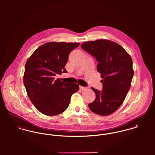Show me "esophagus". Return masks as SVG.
Listing matches in <instances>:
<instances>
[{"mask_svg":"<svg viewBox=\"0 0 155 155\" xmlns=\"http://www.w3.org/2000/svg\"><path fill=\"white\" fill-rule=\"evenodd\" d=\"M79 88H80V89H81V90H83V89H85L87 88L84 87H82V86H79Z\"/></svg>","mask_w":155,"mask_h":155,"instance_id":"obj_1","label":"esophagus"}]
</instances>
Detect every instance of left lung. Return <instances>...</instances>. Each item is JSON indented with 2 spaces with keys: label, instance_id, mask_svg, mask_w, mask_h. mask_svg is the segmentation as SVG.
I'll return each mask as SVG.
<instances>
[{
  "label": "left lung",
  "instance_id": "8db88e82",
  "mask_svg": "<svg viewBox=\"0 0 155 155\" xmlns=\"http://www.w3.org/2000/svg\"><path fill=\"white\" fill-rule=\"evenodd\" d=\"M81 47L97 60V71L103 79L101 91L91 88L96 98L89 108L97 114L109 115L122 105L131 87V57L120 45L108 40L86 42Z\"/></svg>",
  "mask_w": 155,
  "mask_h": 155
}]
</instances>
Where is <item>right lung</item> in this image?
Here are the masks:
<instances>
[{"mask_svg": "<svg viewBox=\"0 0 155 155\" xmlns=\"http://www.w3.org/2000/svg\"><path fill=\"white\" fill-rule=\"evenodd\" d=\"M78 43L48 42L39 46L25 65L24 85L35 107L48 116L62 113L69 105L71 97L79 87L59 78L58 74L67 73L64 67L69 54Z\"/></svg>", "mask_w": 155, "mask_h": 155, "instance_id": "1", "label": "right lung"}]
</instances>
